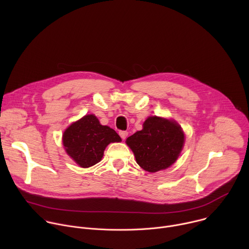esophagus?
I'll return each instance as SVG.
<instances>
[{"label": "esophagus", "instance_id": "esophagus-1", "mask_svg": "<svg viewBox=\"0 0 249 249\" xmlns=\"http://www.w3.org/2000/svg\"><path fill=\"white\" fill-rule=\"evenodd\" d=\"M119 135H120V137L122 138V140H125V139L127 138V136H128V132H126V131H120V132H119Z\"/></svg>", "mask_w": 249, "mask_h": 249}]
</instances>
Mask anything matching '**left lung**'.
I'll use <instances>...</instances> for the list:
<instances>
[{
    "mask_svg": "<svg viewBox=\"0 0 249 249\" xmlns=\"http://www.w3.org/2000/svg\"><path fill=\"white\" fill-rule=\"evenodd\" d=\"M126 144L142 168L157 172L169 167L178 159L184 145V133L174 120L150 116L143 129L127 138Z\"/></svg>",
    "mask_w": 249,
    "mask_h": 249,
    "instance_id": "left-lung-1",
    "label": "left lung"
}]
</instances>
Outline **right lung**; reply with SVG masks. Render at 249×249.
I'll return each instance as SVG.
<instances>
[{
    "label": "right lung",
    "instance_id": "add662e5",
    "mask_svg": "<svg viewBox=\"0 0 249 249\" xmlns=\"http://www.w3.org/2000/svg\"><path fill=\"white\" fill-rule=\"evenodd\" d=\"M115 142H121L119 135L110 127L101 125L93 114L71 124L63 134L66 153L84 168L99 162L105 148Z\"/></svg>",
    "mask_w": 249,
    "mask_h": 249
}]
</instances>
